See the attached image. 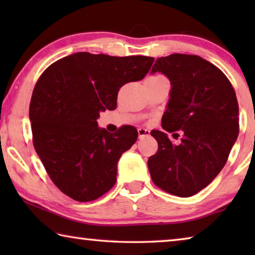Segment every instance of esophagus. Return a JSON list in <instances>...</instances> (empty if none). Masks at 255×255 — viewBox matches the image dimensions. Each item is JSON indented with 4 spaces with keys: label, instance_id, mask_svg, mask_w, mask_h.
<instances>
[{
    "label": "esophagus",
    "instance_id": "34e87169",
    "mask_svg": "<svg viewBox=\"0 0 255 255\" xmlns=\"http://www.w3.org/2000/svg\"><path fill=\"white\" fill-rule=\"evenodd\" d=\"M150 131L148 129H145V128H138V137L139 138H143L146 136H149Z\"/></svg>",
    "mask_w": 255,
    "mask_h": 255
}]
</instances>
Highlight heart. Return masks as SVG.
Segmentation results:
<instances>
[{
    "mask_svg": "<svg viewBox=\"0 0 255 255\" xmlns=\"http://www.w3.org/2000/svg\"><path fill=\"white\" fill-rule=\"evenodd\" d=\"M153 77H161V76H153Z\"/></svg>",
    "mask_w": 255,
    "mask_h": 255,
    "instance_id": "heart-1",
    "label": "heart"
}]
</instances>
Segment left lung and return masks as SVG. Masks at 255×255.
I'll return each instance as SVG.
<instances>
[{
	"instance_id": "obj_1",
	"label": "left lung",
	"mask_w": 255,
	"mask_h": 255,
	"mask_svg": "<svg viewBox=\"0 0 255 255\" xmlns=\"http://www.w3.org/2000/svg\"><path fill=\"white\" fill-rule=\"evenodd\" d=\"M170 80L162 117L165 131L150 132L158 143L147 165L154 183L171 195L191 197L223 170L239 136V103L231 82L197 55L172 54L156 59L150 73ZM182 130L179 144L166 131ZM176 134L174 133V136Z\"/></svg>"
}]
</instances>
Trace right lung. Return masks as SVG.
<instances>
[{"mask_svg":"<svg viewBox=\"0 0 255 255\" xmlns=\"http://www.w3.org/2000/svg\"><path fill=\"white\" fill-rule=\"evenodd\" d=\"M153 62L81 51L51 64L38 80L29 110L33 146L51 181L72 199L96 200L115 185L119 158L138 132L124 126L110 133L97 119L116 109L119 89L143 80Z\"/></svg>","mask_w":255,"mask_h":255,"instance_id":"add662e5","label":"right lung"}]
</instances>
